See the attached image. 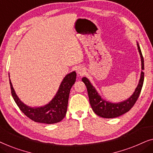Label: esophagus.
<instances>
[{
    "label": "esophagus",
    "instance_id": "34e87169",
    "mask_svg": "<svg viewBox=\"0 0 153 153\" xmlns=\"http://www.w3.org/2000/svg\"><path fill=\"white\" fill-rule=\"evenodd\" d=\"M76 72L79 75H82L84 73V68H83L82 67H79L76 69Z\"/></svg>",
    "mask_w": 153,
    "mask_h": 153
}]
</instances>
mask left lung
Returning <instances> with one entry per match:
<instances>
[{"label":"left lung","mask_w":153,"mask_h":153,"mask_svg":"<svg viewBox=\"0 0 153 153\" xmlns=\"http://www.w3.org/2000/svg\"><path fill=\"white\" fill-rule=\"evenodd\" d=\"M137 44L141 61V76H140L139 83H138L137 87L136 88L135 91L128 99L120 102H116V103L106 101L103 98H102L101 95L96 91L95 87L93 86L88 79L86 77L82 78V81L86 85L90 104H91L93 111L97 116L105 118H116V117L120 116L129 111L137 102L140 93H141L144 81V72H143L144 70V60L139 43L137 42Z\"/></svg>","instance_id":"1"}]
</instances>
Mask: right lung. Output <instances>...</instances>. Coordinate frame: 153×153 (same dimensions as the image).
Segmentation results:
<instances>
[{
  "instance_id": "add662e5",
  "label": "right lung",
  "mask_w": 153,
  "mask_h": 153,
  "mask_svg": "<svg viewBox=\"0 0 153 153\" xmlns=\"http://www.w3.org/2000/svg\"><path fill=\"white\" fill-rule=\"evenodd\" d=\"M75 72L69 73L62 79L59 88L53 99L45 106L31 107L21 100L15 93L10 79L11 93L13 99L20 110L31 120L36 123L53 124L59 123L65 116L71 88L76 81ZM10 78V74H9Z\"/></svg>"
}]
</instances>
